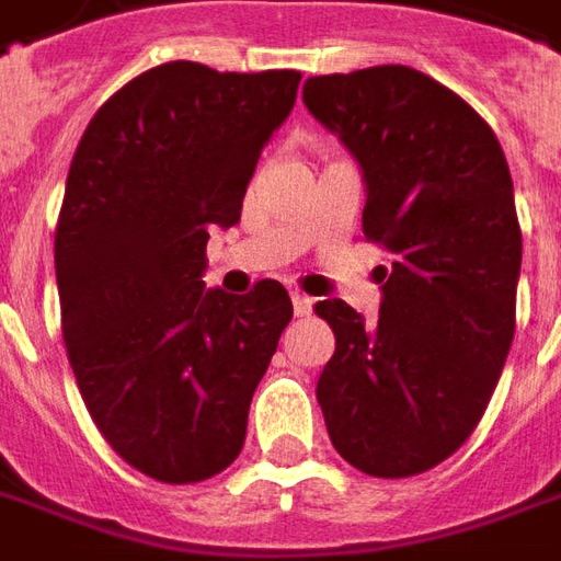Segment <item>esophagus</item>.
I'll list each match as a JSON object with an SVG mask.
<instances>
[{
    "mask_svg": "<svg viewBox=\"0 0 561 561\" xmlns=\"http://www.w3.org/2000/svg\"><path fill=\"white\" fill-rule=\"evenodd\" d=\"M291 304H294V316H309L312 312V297L300 291H291Z\"/></svg>",
    "mask_w": 561,
    "mask_h": 561,
    "instance_id": "34e87169",
    "label": "esophagus"
}]
</instances>
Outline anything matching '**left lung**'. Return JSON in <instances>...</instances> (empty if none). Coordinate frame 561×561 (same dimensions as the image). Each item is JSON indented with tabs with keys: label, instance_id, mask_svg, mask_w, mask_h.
Wrapping results in <instances>:
<instances>
[{
	"label": "left lung",
	"instance_id": "1",
	"mask_svg": "<svg viewBox=\"0 0 561 561\" xmlns=\"http://www.w3.org/2000/svg\"><path fill=\"white\" fill-rule=\"evenodd\" d=\"M304 103L358 160L364 237L391 254L376 324L346 300L316 304L336 336L316 398L352 468L413 477L471 437L511 352V170L483 117L410 66L309 78Z\"/></svg>",
	"mask_w": 561,
	"mask_h": 561
}]
</instances>
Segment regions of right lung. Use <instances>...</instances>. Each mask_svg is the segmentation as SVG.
<instances>
[{"instance_id": "1", "label": "right lung", "mask_w": 561, "mask_h": 561, "mask_svg": "<svg viewBox=\"0 0 561 561\" xmlns=\"http://www.w3.org/2000/svg\"><path fill=\"white\" fill-rule=\"evenodd\" d=\"M297 84L294 69L163 62L100 105L69 167L54 237L66 355L108 446L160 483L209 480L240 456L294 316L276 279L206 291L203 270Z\"/></svg>"}]
</instances>
